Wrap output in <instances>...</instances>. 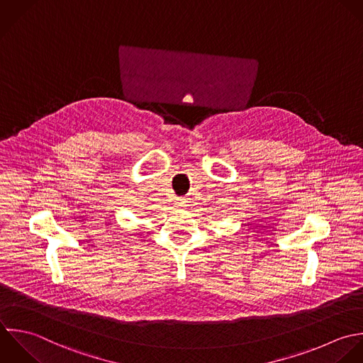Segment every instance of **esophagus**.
<instances>
[{"instance_id": "obj_1", "label": "esophagus", "mask_w": 363, "mask_h": 363, "mask_svg": "<svg viewBox=\"0 0 363 363\" xmlns=\"http://www.w3.org/2000/svg\"><path fill=\"white\" fill-rule=\"evenodd\" d=\"M186 203H188L186 198H178V199L175 201V205H177V208H185V206H186Z\"/></svg>"}]
</instances>
